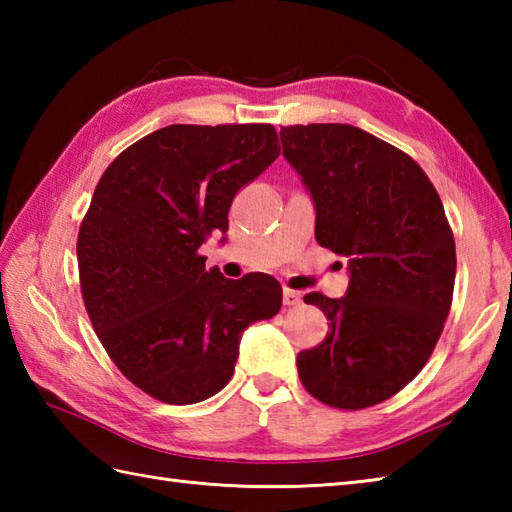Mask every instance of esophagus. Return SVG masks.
Instances as JSON below:
<instances>
[{"instance_id": "obj_1", "label": "esophagus", "mask_w": 512, "mask_h": 512, "mask_svg": "<svg viewBox=\"0 0 512 512\" xmlns=\"http://www.w3.org/2000/svg\"><path fill=\"white\" fill-rule=\"evenodd\" d=\"M297 303H301V292L284 288V306H297Z\"/></svg>"}]
</instances>
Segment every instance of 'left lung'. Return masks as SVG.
Masks as SVG:
<instances>
[{
    "mask_svg": "<svg viewBox=\"0 0 512 512\" xmlns=\"http://www.w3.org/2000/svg\"><path fill=\"white\" fill-rule=\"evenodd\" d=\"M279 136L317 206V242L350 259L343 299L303 297L330 330L299 352V378L328 407L378 405L427 365L451 310L455 239L442 200L409 154L354 125H288Z\"/></svg>",
    "mask_w": 512,
    "mask_h": 512,
    "instance_id": "1",
    "label": "left lung"
}]
</instances>
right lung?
<instances>
[{
  "instance_id": "add662e5",
  "label": "right lung",
  "mask_w": 512,
  "mask_h": 512,
  "mask_svg": "<svg viewBox=\"0 0 512 512\" xmlns=\"http://www.w3.org/2000/svg\"><path fill=\"white\" fill-rule=\"evenodd\" d=\"M279 154L268 123L169 125L129 145L96 184L76 239L81 295L105 352L147 396L211 398L233 376L242 332L279 312V281L224 279L198 253Z\"/></svg>"
}]
</instances>
